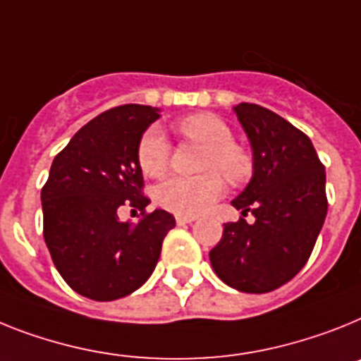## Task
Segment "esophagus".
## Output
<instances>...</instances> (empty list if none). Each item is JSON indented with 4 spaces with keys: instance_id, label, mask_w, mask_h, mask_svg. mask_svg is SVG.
<instances>
[{
    "instance_id": "34e87169",
    "label": "esophagus",
    "mask_w": 361,
    "mask_h": 361,
    "mask_svg": "<svg viewBox=\"0 0 361 361\" xmlns=\"http://www.w3.org/2000/svg\"><path fill=\"white\" fill-rule=\"evenodd\" d=\"M196 220V216H187V214H178L176 216V224L178 226H185V224H192Z\"/></svg>"
}]
</instances>
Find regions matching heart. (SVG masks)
I'll return each instance as SVG.
<instances>
[{"label":"heart","instance_id":"1","mask_svg":"<svg viewBox=\"0 0 361 361\" xmlns=\"http://www.w3.org/2000/svg\"><path fill=\"white\" fill-rule=\"evenodd\" d=\"M178 130L185 137L207 148L202 169L209 172L196 178H169L156 189V200L166 211L195 216L204 213L205 209L211 207L224 195L226 187L222 176L216 170L226 176L227 181L242 183L251 176L253 163L244 148L233 143L229 124L216 115L196 114L183 117L178 123ZM137 161L141 171L150 178H159L166 172L171 163V143L159 126H150L141 135Z\"/></svg>","mask_w":361,"mask_h":361}]
</instances>
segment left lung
I'll use <instances>...</instances> for the list:
<instances>
[{
	"label": "left lung",
	"instance_id": "1",
	"mask_svg": "<svg viewBox=\"0 0 361 361\" xmlns=\"http://www.w3.org/2000/svg\"><path fill=\"white\" fill-rule=\"evenodd\" d=\"M250 139L253 176L231 205L255 222L224 224L209 251L214 274L238 292L266 293L307 264L326 216L325 166L310 139L259 104L233 108Z\"/></svg>",
	"mask_w": 361,
	"mask_h": 361
}]
</instances>
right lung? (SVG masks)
<instances>
[{"instance_id":"add662e5","label":"right lung","mask_w":361,"mask_h":361,"mask_svg":"<svg viewBox=\"0 0 361 361\" xmlns=\"http://www.w3.org/2000/svg\"><path fill=\"white\" fill-rule=\"evenodd\" d=\"M159 108L124 104L97 115L53 159L42 189L44 238L62 279L93 301H114L143 286L156 268L163 238L176 226L156 209L135 226L121 222L130 205L145 211L141 135Z\"/></svg>"}]
</instances>
